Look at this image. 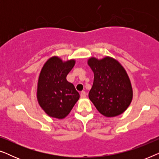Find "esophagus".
Segmentation results:
<instances>
[{
    "label": "esophagus",
    "instance_id": "34e87169",
    "mask_svg": "<svg viewBox=\"0 0 159 159\" xmlns=\"http://www.w3.org/2000/svg\"><path fill=\"white\" fill-rule=\"evenodd\" d=\"M80 98H86V93L84 92V91H82V92L80 93Z\"/></svg>",
    "mask_w": 159,
    "mask_h": 159
}]
</instances>
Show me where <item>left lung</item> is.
<instances>
[{
  "label": "left lung",
  "mask_w": 159,
  "mask_h": 159,
  "mask_svg": "<svg viewBox=\"0 0 159 159\" xmlns=\"http://www.w3.org/2000/svg\"><path fill=\"white\" fill-rule=\"evenodd\" d=\"M88 64L94 74L89 98L97 110L106 117L119 116L131 103L133 90L124 66L115 58L90 57Z\"/></svg>",
  "instance_id": "obj_1"
}]
</instances>
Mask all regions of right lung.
Masks as SVG:
<instances>
[{
	"label": "right lung",
	"mask_w": 159,
	"mask_h": 159,
	"mask_svg": "<svg viewBox=\"0 0 159 159\" xmlns=\"http://www.w3.org/2000/svg\"><path fill=\"white\" fill-rule=\"evenodd\" d=\"M75 59L63 61L57 56L49 58L39 75L37 99L48 116L63 119L80 98L79 93L66 76L75 66Z\"/></svg>",
	"instance_id": "right-lung-1"
}]
</instances>
